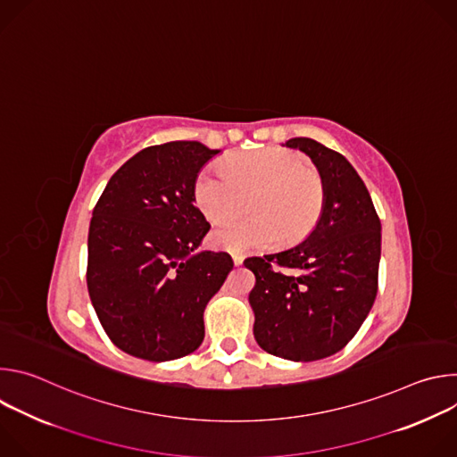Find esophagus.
Segmentation results:
<instances>
[{"instance_id":"1","label":"esophagus","mask_w":457,"mask_h":457,"mask_svg":"<svg viewBox=\"0 0 457 457\" xmlns=\"http://www.w3.org/2000/svg\"><path fill=\"white\" fill-rule=\"evenodd\" d=\"M231 258H233V264H235V266H242L244 258H242L240 254H231Z\"/></svg>"}]
</instances>
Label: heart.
I'll list each match as a JSON object with an SVG mask.
<instances>
[{
    "instance_id": "heart-1",
    "label": "heart",
    "mask_w": 457,
    "mask_h": 457,
    "mask_svg": "<svg viewBox=\"0 0 457 457\" xmlns=\"http://www.w3.org/2000/svg\"><path fill=\"white\" fill-rule=\"evenodd\" d=\"M247 196L251 215L217 226L210 235L215 247L245 254L280 240L286 245L303 240L323 213L325 186L303 155L280 146L235 155L224 168H206L193 186L195 204L212 222L238 213Z\"/></svg>"
}]
</instances>
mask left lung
Segmentation results:
<instances>
[{
    "label": "left lung",
    "instance_id": "left-lung-1",
    "mask_svg": "<svg viewBox=\"0 0 457 457\" xmlns=\"http://www.w3.org/2000/svg\"><path fill=\"white\" fill-rule=\"evenodd\" d=\"M282 146L309 155L325 186V206L300 244L244 260L256 278L249 293L253 335L270 354L314 361L344 349L374 303L381 224L369 189L342 154L307 137Z\"/></svg>",
    "mask_w": 457,
    "mask_h": 457
}]
</instances>
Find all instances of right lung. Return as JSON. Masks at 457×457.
Returning a JSON list of instances; mask_svg holds the SVG:
<instances>
[{"instance_id":"obj_1","label":"right lung","mask_w":457,"mask_h":457,"mask_svg":"<svg viewBox=\"0 0 457 457\" xmlns=\"http://www.w3.org/2000/svg\"><path fill=\"white\" fill-rule=\"evenodd\" d=\"M219 154L199 141L145 148L112 175L94 208L90 300L108 338L136 358H182L204 340V309L233 260L199 249L210 224L193 186Z\"/></svg>"}]
</instances>
